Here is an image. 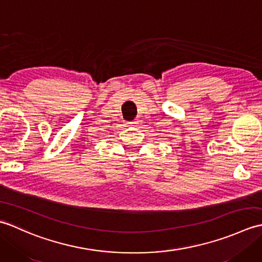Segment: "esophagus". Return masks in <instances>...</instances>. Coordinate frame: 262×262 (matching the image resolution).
I'll list each match as a JSON object with an SVG mask.
<instances>
[{
  "label": "esophagus",
  "mask_w": 262,
  "mask_h": 262,
  "mask_svg": "<svg viewBox=\"0 0 262 262\" xmlns=\"http://www.w3.org/2000/svg\"><path fill=\"white\" fill-rule=\"evenodd\" d=\"M132 124H137V121H133V122H132Z\"/></svg>",
  "instance_id": "esophagus-1"
}]
</instances>
